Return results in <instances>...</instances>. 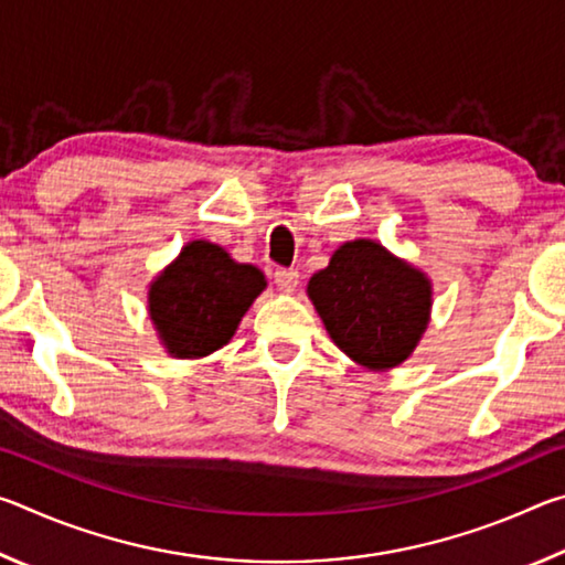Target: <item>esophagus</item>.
Returning <instances> with one entry per match:
<instances>
[{"mask_svg":"<svg viewBox=\"0 0 565 565\" xmlns=\"http://www.w3.org/2000/svg\"><path fill=\"white\" fill-rule=\"evenodd\" d=\"M274 281L281 291H294L296 284H299V271H296V269H276Z\"/></svg>","mask_w":565,"mask_h":565,"instance_id":"1","label":"esophagus"}]
</instances>
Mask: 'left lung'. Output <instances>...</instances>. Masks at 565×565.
<instances>
[{"mask_svg":"<svg viewBox=\"0 0 565 565\" xmlns=\"http://www.w3.org/2000/svg\"><path fill=\"white\" fill-rule=\"evenodd\" d=\"M306 291L333 343L376 371L408 359L431 309L426 276L369 238L337 248Z\"/></svg>","mask_w":565,"mask_h":565,"instance_id":"left-lung-1","label":"left lung"}]
</instances>
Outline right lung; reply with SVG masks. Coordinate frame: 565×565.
Wrapping results in <instances>:
<instances>
[{"label": "right lung", "instance_id": "right-lung-1", "mask_svg": "<svg viewBox=\"0 0 565 565\" xmlns=\"http://www.w3.org/2000/svg\"><path fill=\"white\" fill-rule=\"evenodd\" d=\"M264 286L256 266L236 264L216 244L191 242L151 284L149 317L171 356L199 359L234 337Z\"/></svg>", "mask_w": 565, "mask_h": 565}]
</instances>
